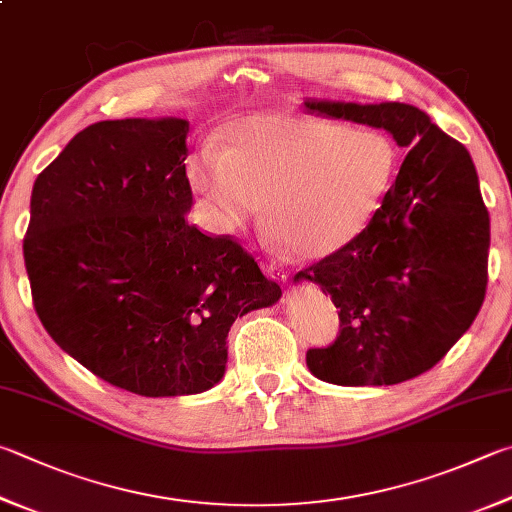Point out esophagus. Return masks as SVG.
Wrapping results in <instances>:
<instances>
[{
	"instance_id": "esophagus-1",
	"label": "esophagus",
	"mask_w": 512,
	"mask_h": 512,
	"mask_svg": "<svg viewBox=\"0 0 512 512\" xmlns=\"http://www.w3.org/2000/svg\"><path fill=\"white\" fill-rule=\"evenodd\" d=\"M262 266H264V271H266L268 277H273V280H277V282H286L288 275H286V271L282 268V264H277V262H273V259H271V262H264Z\"/></svg>"
}]
</instances>
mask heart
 <instances>
[{
    "instance_id": "b5f03b06",
    "label": "heart",
    "mask_w": 512,
    "mask_h": 512,
    "mask_svg": "<svg viewBox=\"0 0 512 512\" xmlns=\"http://www.w3.org/2000/svg\"><path fill=\"white\" fill-rule=\"evenodd\" d=\"M224 147L203 143L185 179L210 230L230 235L264 210L273 235L302 259H322L367 228L392 188L398 147L376 127L259 111L230 120Z\"/></svg>"
}]
</instances>
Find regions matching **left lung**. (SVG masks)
<instances>
[{
  "label": "left lung",
  "instance_id": "left-lung-1",
  "mask_svg": "<svg viewBox=\"0 0 512 512\" xmlns=\"http://www.w3.org/2000/svg\"><path fill=\"white\" fill-rule=\"evenodd\" d=\"M315 116L385 129L407 150L367 228L295 275L331 295L340 333L306 351L324 383L396 385L432 369L475 322L488 286L490 217L466 147L405 102H304Z\"/></svg>",
  "mask_w": 512,
  "mask_h": 512
}]
</instances>
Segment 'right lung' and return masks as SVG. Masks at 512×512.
<instances>
[{
  "mask_svg": "<svg viewBox=\"0 0 512 512\" xmlns=\"http://www.w3.org/2000/svg\"><path fill=\"white\" fill-rule=\"evenodd\" d=\"M181 118L100 120L37 174L24 264L58 347L141 396L206 392L241 315L282 288L230 235L188 224Z\"/></svg>",
  "mask_w": 512,
  "mask_h": 512,
  "instance_id": "obj_1",
  "label": "right lung"
}]
</instances>
